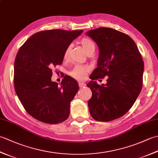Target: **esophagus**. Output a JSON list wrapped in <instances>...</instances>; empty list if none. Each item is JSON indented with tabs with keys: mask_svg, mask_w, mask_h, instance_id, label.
I'll return each mask as SVG.
<instances>
[{
	"mask_svg": "<svg viewBox=\"0 0 158 158\" xmlns=\"http://www.w3.org/2000/svg\"><path fill=\"white\" fill-rule=\"evenodd\" d=\"M79 87L81 88H84V87L86 85V84L85 83H82V82H80V83H79Z\"/></svg>",
	"mask_w": 158,
	"mask_h": 158,
	"instance_id": "esophagus-1",
	"label": "esophagus"
}]
</instances>
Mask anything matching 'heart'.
Masks as SVG:
<instances>
[{
	"instance_id": "heart-1",
	"label": "heart",
	"mask_w": 158,
	"mask_h": 158,
	"mask_svg": "<svg viewBox=\"0 0 158 158\" xmlns=\"http://www.w3.org/2000/svg\"><path fill=\"white\" fill-rule=\"evenodd\" d=\"M80 43H81L82 47L83 49L85 50V52L88 55L91 54V53L92 54V53L94 52L96 45L92 39H90L88 37H84L80 41ZM70 49V46H69L68 48L66 49L64 53V59L68 58ZM88 68H87L86 66L78 65L76 66L75 68L70 71V75L76 79H83L85 77L86 74L88 73Z\"/></svg>"
}]
</instances>
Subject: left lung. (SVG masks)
Listing matches in <instances>:
<instances>
[{
    "label": "left lung",
    "instance_id": "left-lung-1",
    "mask_svg": "<svg viewBox=\"0 0 158 158\" xmlns=\"http://www.w3.org/2000/svg\"><path fill=\"white\" fill-rule=\"evenodd\" d=\"M99 48L97 68L87 86L92 90L89 113L99 122H110L126 114L141 91L144 62L136 43L124 33L110 28L86 32ZM107 76L106 85L95 80Z\"/></svg>",
    "mask_w": 158,
    "mask_h": 158
}]
</instances>
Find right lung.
Instances as JSON below:
<instances>
[{"label":"right lung","mask_w":158,"mask_h":158,"mask_svg":"<svg viewBox=\"0 0 158 158\" xmlns=\"http://www.w3.org/2000/svg\"><path fill=\"white\" fill-rule=\"evenodd\" d=\"M83 31L49 30L32 35L19 48L14 63V88L29 115L40 122L56 124L68 118L78 83L64 77L52 81V69L60 65L66 49Z\"/></svg>","instance_id":"right-lung-1"}]
</instances>
